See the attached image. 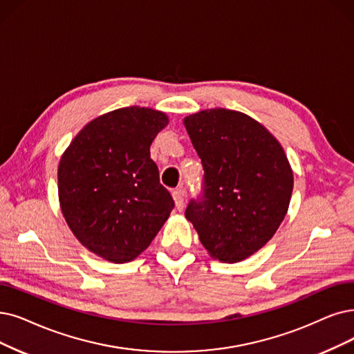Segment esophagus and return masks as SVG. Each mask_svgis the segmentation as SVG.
<instances>
[{
  "instance_id": "obj_1",
  "label": "esophagus",
  "mask_w": 354,
  "mask_h": 354,
  "mask_svg": "<svg viewBox=\"0 0 354 354\" xmlns=\"http://www.w3.org/2000/svg\"><path fill=\"white\" fill-rule=\"evenodd\" d=\"M173 199H174V203H176V209L178 212L185 209V190H183V189L174 190L173 192Z\"/></svg>"
}]
</instances>
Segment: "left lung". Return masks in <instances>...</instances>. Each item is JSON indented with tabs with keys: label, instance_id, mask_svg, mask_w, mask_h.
Wrapping results in <instances>:
<instances>
[{
	"label": "left lung",
	"instance_id": "1",
	"mask_svg": "<svg viewBox=\"0 0 354 354\" xmlns=\"http://www.w3.org/2000/svg\"><path fill=\"white\" fill-rule=\"evenodd\" d=\"M205 169L203 201L186 218L207 254L238 263L264 247L283 222L293 171L279 140L256 119L206 109L183 119Z\"/></svg>",
	"mask_w": 354,
	"mask_h": 354
}]
</instances>
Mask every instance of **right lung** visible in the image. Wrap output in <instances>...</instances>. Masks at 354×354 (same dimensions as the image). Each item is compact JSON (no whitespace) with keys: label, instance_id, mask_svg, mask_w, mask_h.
<instances>
[{"label":"right lung","instance_id":"add662e5","mask_svg":"<svg viewBox=\"0 0 354 354\" xmlns=\"http://www.w3.org/2000/svg\"><path fill=\"white\" fill-rule=\"evenodd\" d=\"M168 122L149 107L116 109L88 122L62 153V215L95 256L116 264L135 260L171 214L173 197L149 153Z\"/></svg>","mask_w":354,"mask_h":354}]
</instances>
